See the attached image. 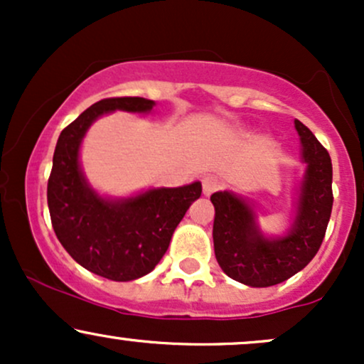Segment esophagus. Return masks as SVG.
Here are the masks:
<instances>
[{
  "label": "esophagus",
  "mask_w": 364,
  "mask_h": 364,
  "mask_svg": "<svg viewBox=\"0 0 364 364\" xmlns=\"http://www.w3.org/2000/svg\"><path fill=\"white\" fill-rule=\"evenodd\" d=\"M202 185H203V195L210 196L212 193H215V191L219 190L220 181H219V178H215V176H205L203 178Z\"/></svg>",
  "instance_id": "34e87169"
}]
</instances>
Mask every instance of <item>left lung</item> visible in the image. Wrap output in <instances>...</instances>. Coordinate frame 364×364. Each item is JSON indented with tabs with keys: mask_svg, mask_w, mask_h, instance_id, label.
<instances>
[{
	"mask_svg": "<svg viewBox=\"0 0 364 364\" xmlns=\"http://www.w3.org/2000/svg\"><path fill=\"white\" fill-rule=\"evenodd\" d=\"M303 159L308 164L299 208L289 235L267 240L255 225L253 212L237 196L219 191L214 203V250L220 269L235 281L252 287H269L298 274L320 250L332 214V161L327 149L299 119Z\"/></svg>",
	"mask_w": 364,
	"mask_h": 364,
	"instance_id": "1",
	"label": "left lung"
}]
</instances>
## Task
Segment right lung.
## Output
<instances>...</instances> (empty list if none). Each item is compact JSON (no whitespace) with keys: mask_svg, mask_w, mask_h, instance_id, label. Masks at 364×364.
<instances>
[{"mask_svg":"<svg viewBox=\"0 0 364 364\" xmlns=\"http://www.w3.org/2000/svg\"><path fill=\"white\" fill-rule=\"evenodd\" d=\"M152 106L154 101L144 97L102 99L63 129L54 149L48 181L54 232L75 262L111 281H133L154 270L188 207L202 195L196 181L109 202L83 179L78 149L92 121L114 109L147 112Z\"/></svg>","mask_w":364,"mask_h":364,"instance_id":"1","label":"right lung"}]
</instances>
